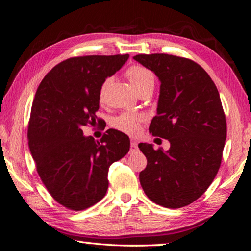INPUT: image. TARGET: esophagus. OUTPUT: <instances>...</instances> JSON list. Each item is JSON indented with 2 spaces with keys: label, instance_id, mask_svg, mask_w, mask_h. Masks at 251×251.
<instances>
[{
  "label": "esophagus",
  "instance_id": "1",
  "mask_svg": "<svg viewBox=\"0 0 251 251\" xmlns=\"http://www.w3.org/2000/svg\"><path fill=\"white\" fill-rule=\"evenodd\" d=\"M139 150V148H138V143L135 142V141H132L131 142V145H130V152H137V151Z\"/></svg>",
  "mask_w": 251,
  "mask_h": 251
}]
</instances>
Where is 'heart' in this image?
Returning a JSON list of instances; mask_svg holds the SVG:
<instances>
[{
	"label": "heart",
	"mask_w": 251,
	"mask_h": 251,
	"mask_svg": "<svg viewBox=\"0 0 251 251\" xmlns=\"http://www.w3.org/2000/svg\"><path fill=\"white\" fill-rule=\"evenodd\" d=\"M126 77L130 82L131 87L137 93L141 92L142 90L152 88L154 85V76L151 71L141 65H132L126 72ZM111 83V77L102 82L100 90H99V99L103 101L105 98L106 90ZM142 121V116L138 113H123L113 120V126L123 132L133 134L138 131L139 123Z\"/></svg>",
	"instance_id": "heart-1"
}]
</instances>
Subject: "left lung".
Masks as SVG:
<instances>
[{"instance_id": "obj_1", "label": "left lung", "mask_w": 251, "mask_h": 251, "mask_svg": "<svg viewBox=\"0 0 251 251\" xmlns=\"http://www.w3.org/2000/svg\"><path fill=\"white\" fill-rule=\"evenodd\" d=\"M133 59L160 81L152 135L167 139L169 150L140 143L147 167L141 187L151 201L176 209L203 195L219 170L227 123L216 84L194 61L169 54H139Z\"/></svg>"}]
</instances>
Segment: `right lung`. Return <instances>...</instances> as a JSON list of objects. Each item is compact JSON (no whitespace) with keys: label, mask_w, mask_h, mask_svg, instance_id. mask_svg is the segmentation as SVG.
Here are the masks:
<instances>
[{"label":"right lung","mask_w":251,"mask_h":251,"mask_svg":"<svg viewBox=\"0 0 251 251\" xmlns=\"http://www.w3.org/2000/svg\"><path fill=\"white\" fill-rule=\"evenodd\" d=\"M128 59L129 54L71 57L55 65L36 90L28 147L48 191L71 210H84L103 198L110 166L129 152L130 139L120 131L109 129L100 141L82 131L100 123L99 90Z\"/></svg>","instance_id":"1"}]
</instances>
